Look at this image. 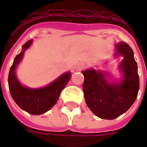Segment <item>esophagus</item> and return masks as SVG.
I'll return each mask as SVG.
<instances>
[{"instance_id":"34e87169","label":"esophagus","mask_w":147,"mask_h":147,"mask_svg":"<svg viewBox=\"0 0 147 147\" xmlns=\"http://www.w3.org/2000/svg\"><path fill=\"white\" fill-rule=\"evenodd\" d=\"M86 64H84V63H80V64H78V66H77V68H78V70L79 71H82L83 69H85L86 68Z\"/></svg>"}]
</instances>
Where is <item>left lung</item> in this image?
Returning <instances> with one entry per match:
<instances>
[{
	"mask_svg": "<svg viewBox=\"0 0 147 147\" xmlns=\"http://www.w3.org/2000/svg\"><path fill=\"white\" fill-rule=\"evenodd\" d=\"M115 57L122 56L120 80L110 82V74L93 67L82 71L83 93L87 106L97 117L113 120L124 113L136 101L139 89L138 66L131 48L123 42L115 45Z\"/></svg>",
	"mask_w": 147,
	"mask_h": 147,
	"instance_id": "left-lung-1",
	"label": "left lung"
}]
</instances>
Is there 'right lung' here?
<instances>
[{
  "label": "right lung",
  "instance_id": "1",
  "mask_svg": "<svg viewBox=\"0 0 147 147\" xmlns=\"http://www.w3.org/2000/svg\"><path fill=\"white\" fill-rule=\"evenodd\" d=\"M32 42V39L27 41L22 46L20 53L15 57L8 74V87L12 98L20 108L32 115H41L54 106L61 91L69 82L71 73L70 71L64 72L41 88H29L21 84L16 76V70L24 57V53L30 48Z\"/></svg>",
  "mask_w": 147,
  "mask_h": 147
}]
</instances>
